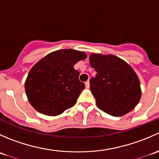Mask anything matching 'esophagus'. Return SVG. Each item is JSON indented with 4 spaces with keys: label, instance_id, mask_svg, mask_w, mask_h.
I'll list each match as a JSON object with an SVG mask.
<instances>
[{
    "label": "esophagus",
    "instance_id": "1",
    "mask_svg": "<svg viewBox=\"0 0 159 159\" xmlns=\"http://www.w3.org/2000/svg\"><path fill=\"white\" fill-rule=\"evenodd\" d=\"M90 87V84H89V81H87L85 82V88L86 89H89Z\"/></svg>",
    "mask_w": 159,
    "mask_h": 159
}]
</instances>
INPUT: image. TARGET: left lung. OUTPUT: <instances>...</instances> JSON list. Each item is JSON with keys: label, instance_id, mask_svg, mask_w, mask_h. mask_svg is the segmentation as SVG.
<instances>
[{"label": "left lung", "instance_id": "8db88e82", "mask_svg": "<svg viewBox=\"0 0 159 159\" xmlns=\"http://www.w3.org/2000/svg\"><path fill=\"white\" fill-rule=\"evenodd\" d=\"M90 65L97 74L90 80V89L101 110L112 116L131 111L141 98L140 81L134 70L114 55L92 54Z\"/></svg>", "mask_w": 159, "mask_h": 159}]
</instances>
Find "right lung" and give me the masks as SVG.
Here are the masks:
<instances>
[{
    "label": "right lung",
    "instance_id": "add662e5",
    "mask_svg": "<svg viewBox=\"0 0 159 159\" xmlns=\"http://www.w3.org/2000/svg\"><path fill=\"white\" fill-rule=\"evenodd\" d=\"M86 57L84 52L64 49L40 60L30 69L25 82L30 105L40 113L52 116L73 107L85 88L74 65Z\"/></svg>",
    "mask_w": 159,
    "mask_h": 159
}]
</instances>
